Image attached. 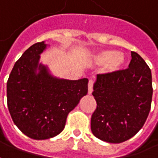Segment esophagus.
Here are the masks:
<instances>
[{"instance_id":"esophagus-1","label":"esophagus","mask_w":158,"mask_h":158,"mask_svg":"<svg viewBox=\"0 0 158 158\" xmlns=\"http://www.w3.org/2000/svg\"><path fill=\"white\" fill-rule=\"evenodd\" d=\"M93 84H94V81L92 79H90L88 83V94H91L93 90Z\"/></svg>"}]
</instances>
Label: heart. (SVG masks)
I'll return each mask as SVG.
<instances>
[{"instance_id": "heart-1", "label": "heart", "mask_w": 158, "mask_h": 158, "mask_svg": "<svg viewBox=\"0 0 158 158\" xmlns=\"http://www.w3.org/2000/svg\"><path fill=\"white\" fill-rule=\"evenodd\" d=\"M94 62L98 66L106 65L107 71L114 74L121 71L125 66L126 58L117 50H104L95 56Z\"/></svg>"}]
</instances>
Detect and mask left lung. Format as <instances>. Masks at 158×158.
<instances>
[{"label":"left lung","instance_id":"1","mask_svg":"<svg viewBox=\"0 0 158 158\" xmlns=\"http://www.w3.org/2000/svg\"><path fill=\"white\" fill-rule=\"evenodd\" d=\"M128 68L98 74L92 95L97 109L90 128L98 139L118 144L131 139L144 126L151 110L152 72L144 59L131 52Z\"/></svg>","mask_w":158,"mask_h":158}]
</instances>
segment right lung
I'll return each mask as SVG.
<instances>
[{"label":"right lung","mask_w":158,"mask_h":158,"mask_svg":"<svg viewBox=\"0 0 158 158\" xmlns=\"http://www.w3.org/2000/svg\"><path fill=\"white\" fill-rule=\"evenodd\" d=\"M44 42L26 49L15 62L6 83L7 107L14 124L33 139L58 135L68 114L88 92V79L69 80L51 75L39 63Z\"/></svg>","instance_id":"obj_1"}]
</instances>
